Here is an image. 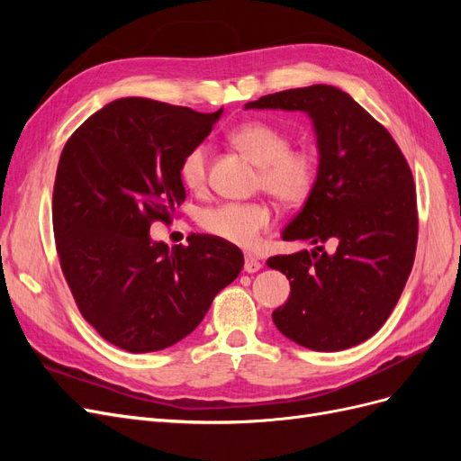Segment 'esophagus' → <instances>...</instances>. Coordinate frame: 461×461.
<instances>
[{
  "instance_id": "esophagus-1",
  "label": "esophagus",
  "mask_w": 461,
  "mask_h": 461,
  "mask_svg": "<svg viewBox=\"0 0 461 461\" xmlns=\"http://www.w3.org/2000/svg\"><path fill=\"white\" fill-rule=\"evenodd\" d=\"M261 267H263V263L258 258L246 256V261H244V271L246 273H258Z\"/></svg>"
}]
</instances>
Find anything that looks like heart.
<instances>
[{"label":"heart","instance_id":"b5f03b06","mask_svg":"<svg viewBox=\"0 0 461 461\" xmlns=\"http://www.w3.org/2000/svg\"><path fill=\"white\" fill-rule=\"evenodd\" d=\"M230 140L258 163V186L285 205H300L308 200L321 173V161L312 148H290L292 138L273 122H244L230 132ZM178 176L190 192L207 186V148H190L178 167ZM271 225V212L263 203H221L200 215V227L215 239L240 248L258 244L259 234Z\"/></svg>","mask_w":461,"mask_h":461}]
</instances>
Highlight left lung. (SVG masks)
Here are the masks:
<instances>
[{
  "instance_id": "left-lung-1",
  "label": "left lung",
  "mask_w": 461,
  "mask_h": 461,
  "mask_svg": "<svg viewBox=\"0 0 461 461\" xmlns=\"http://www.w3.org/2000/svg\"><path fill=\"white\" fill-rule=\"evenodd\" d=\"M246 109L305 111L317 132L319 183L283 230V240H305L315 249L267 261L290 281L288 302L273 312L276 329L317 352L371 339L393 313L415 259L417 198L406 158L340 88L285 90ZM327 241L338 246L332 255Z\"/></svg>"
}]
</instances>
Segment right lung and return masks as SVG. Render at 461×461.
I'll list each match as a JSON object with an SVG mask.
<instances>
[{
  "mask_svg": "<svg viewBox=\"0 0 461 461\" xmlns=\"http://www.w3.org/2000/svg\"><path fill=\"white\" fill-rule=\"evenodd\" d=\"M222 109L198 113L122 97L68 138L55 173L53 236L77 308L102 337L132 354L183 340L244 267L240 248L212 234L151 242L186 192L185 153L205 140Z\"/></svg>",
  "mask_w": 461,
  "mask_h": 461,
  "instance_id": "obj_1",
  "label": "right lung"
}]
</instances>
